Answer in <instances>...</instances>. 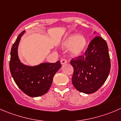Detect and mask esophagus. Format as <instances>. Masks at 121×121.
Here are the masks:
<instances>
[{"label":"esophagus","instance_id":"esophagus-1","mask_svg":"<svg viewBox=\"0 0 121 121\" xmlns=\"http://www.w3.org/2000/svg\"><path fill=\"white\" fill-rule=\"evenodd\" d=\"M66 63H67V60L65 59H62L61 60V64H64Z\"/></svg>","mask_w":121,"mask_h":121}]
</instances>
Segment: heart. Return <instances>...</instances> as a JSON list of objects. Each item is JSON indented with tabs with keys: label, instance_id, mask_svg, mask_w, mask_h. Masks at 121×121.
Returning <instances> with one entry per match:
<instances>
[{
	"label": "heart",
	"instance_id": "heart-1",
	"mask_svg": "<svg viewBox=\"0 0 121 121\" xmlns=\"http://www.w3.org/2000/svg\"><path fill=\"white\" fill-rule=\"evenodd\" d=\"M87 44V41L84 36L76 34L68 36L63 42V47H70L71 54L75 56L82 55L85 51Z\"/></svg>",
	"mask_w": 121,
	"mask_h": 121
}]
</instances>
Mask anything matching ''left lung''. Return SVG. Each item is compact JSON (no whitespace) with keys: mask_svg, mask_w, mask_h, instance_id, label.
<instances>
[{"mask_svg":"<svg viewBox=\"0 0 121 121\" xmlns=\"http://www.w3.org/2000/svg\"><path fill=\"white\" fill-rule=\"evenodd\" d=\"M72 83L82 93L96 92L104 84L111 69L108 47L105 39L96 37L90 41L84 54L72 58Z\"/></svg>","mask_w":121,"mask_h":121,"instance_id":"8db88e82","label":"left lung"}]
</instances>
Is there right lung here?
<instances>
[{
	"instance_id": "add662e5",
	"label": "right lung",
	"mask_w": 121,
	"mask_h": 121,
	"mask_svg": "<svg viewBox=\"0 0 121 121\" xmlns=\"http://www.w3.org/2000/svg\"><path fill=\"white\" fill-rule=\"evenodd\" d=\"M25 32L18 35L10 51L9 69L16 85L30 97H38L45 94L52 84L54 76L61 67L60 61L55 63H42L37 66H28L20 61L17 47Z\"/></svg>"
}]
</instances>
